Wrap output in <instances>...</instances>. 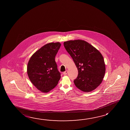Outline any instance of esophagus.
<instances>
[{
  "label": "esophagus",
  "mask_w": 130,
  "mask_h": 130,
  "mask_svg": "<svg viewBox=\"0 0 130 130\" xmlns=\"http://www.w3.org/2000/svg\"><path fill=\"white\" fill-rule=\"evenodd\" d=\"M68 71L67 70L66 71H65L64 72H63V74L64 75H67V74H68Z\"/></svg>",
  "instance_id": "esophagus-1"
}]
</instances>
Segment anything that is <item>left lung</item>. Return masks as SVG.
Here are the masks:
<instances>
[{
    "label": "left lung",
    "mask_w": 130,
    "mask_h": 130,
    "mask_svg": "<svg viewBox=\"0 0 130 130\" xmlns=\"http://www.w3.org/2000/svg\"><path fill=\"white\" fill-rule=\"evenodd\" d=\"M63 44L78 70V76L74 80L75 86L84 92L95 89L102 83L106 71L102 54L85 41H68Z\"/></svg>",
    "instance_id": "8db88e82"
}]
</instances>
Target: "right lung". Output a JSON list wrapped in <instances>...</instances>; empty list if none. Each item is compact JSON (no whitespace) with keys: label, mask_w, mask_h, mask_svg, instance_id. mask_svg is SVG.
I'll return each mask as SVG.
<instances>
[{"label":"right lung","mask_w":130,"mask_h":130,"mask_svg":"<svg viewBox=\"0 0 130 130\" xmlns=\"http://www.w3.org/2000/svg\"><path fill=\"white\" fill-rule=\"evenodd\" d=\"M61 43H51L38 49L30 58L27 73L33 85L43 92L47 93L57 85L61 78L55 58Z\"/></svg>","instance_id":"add662e5"}]
</instances>
